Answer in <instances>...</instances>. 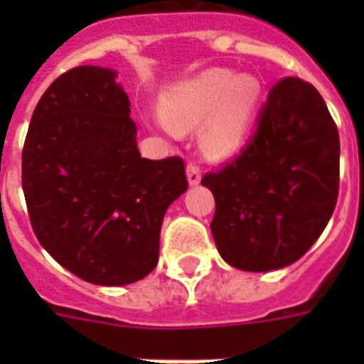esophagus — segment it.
Segmentation results:
<instances>
[{"label": "esophagus", "mask_w": 364, "mask_h": 364, "mask_svg": "<svg viewBox=\"0 0 364 364\" xmlns=\"http://www.w3.org/2000/svg\"><path fill=\"white\" fill-rule=\"evenodd\" d=\"M187 179L191 187H196L202 179V170H200L196 164H188L187 166Z\"/></svg>", "instance_id": "1"}]
</instances>
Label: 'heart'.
<instances>
[{"mask_svg": "<svg viewBox=\"0 0 364 364\" xmlns=\"http://www.w3.org/2000/svg\"><path fill=\"white\" fill-rule=\"evenodd\" d=\"M260 96L253 75H234L213 68L187 81L176 82L160 98L166 130H196L202 122L200 145L211 159H228L242 149L247 126Z\"/></svg>", "mask_w": 364, "mask_h": 364, "instance_id": "b5f03b06", "label": "heart"}]
</instances>
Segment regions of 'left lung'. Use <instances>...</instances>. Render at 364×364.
Masks as SVG:
<instances>
[{
    "mask_svg": "<svg viewBox=\"0 0 364 364\" xmlns=\"http://www.w3.org/2000/svg\"><path fill=\"white\" fill-rule=\"evenodd\" d=\"M338 128L321 94L299 77L272 87L242 153L202 177L213 193L211 234L228 264L268 272L296 262L333 215Z\"/></svg>",
    "mask_w": 364,
    "mask_h": 364,
    "instance_id": "8db88e82",
    "label": "left lung"
}]
</instances>
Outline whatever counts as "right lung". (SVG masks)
<instances>
[{"label":"right lung","mask_w":364,"mask_h":364,"mask_svg":"<svg viewBox=\"0 0 364 364\" xmlns=\"http://www.w3.org/2000/svg\"><path fill=\"white\" fill-rule=\"evenodd\" d=\"M117 71L79 65L39 100L22 151L31 228L58 264L115 287L159 262L162 219L187 191L179 156L141 159Z\"/></svg>","instance_id":"obj_1"}]
</instances>
